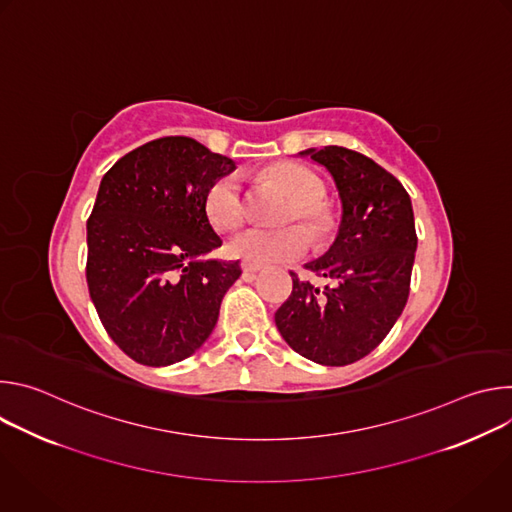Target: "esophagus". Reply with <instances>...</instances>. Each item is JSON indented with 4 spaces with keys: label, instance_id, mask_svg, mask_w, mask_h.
I'll return each mask as SVG.
<instances>
[{
    "label": "esophagus",
    "instance_id": "34e87169",
    "mask_svg": "<svg viewBox=\"0 0 512 512\" xmlns=\"http://www.w3.org/2000/svg\"><path fill=\"white\" fill-rule=\"evenodd\" d=\"M241 269H243V277H245V279H253V277H255V273H257V271H261V265L243 263V265H241Z\"/></svg>",
    "mask_w": 512,
    "mask_h": 512
}]
</instances>
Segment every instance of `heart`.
<instances>
[{"label": "heart", "instance_id": "heart-1", "mask_svg": "<svg viewBox=\"0 0 512 512\" xmlns=\"http://www.w3.org/2000/svg\"><path fill=\"white\" fill-rule=\"evenodd\" d=\"M263 178L279 186L289 198V206L281 218L283 225L302 222L311 233L297 226L277 231L247 229L235 235L227 253L251 265H273L294 261L308 253L312 239L324 245L336 231L332 208L322 200L324 184L308 168L294 162H275L263 170ZM204 212L208 223L218 231H233L245 221V196L237 174L216 178L204 194Z\"/></svg>", "mask_w": 512, "mask_h": 512}]
</instances>
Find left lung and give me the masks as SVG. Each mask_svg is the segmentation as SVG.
<instances>
[{
  "instance_id": "left-lung-1",
  "label": "left lung",
  "mask_w": 512,
  "mask_h": 512,
  "mask_svg": "<svg viewBox=\"0 0 512 512\" xmlns=\"http://www.w3.org/2000/svg\"><path fill=\"white\" fill-rule=\"evenodd\" d=\"M302 154L332 174L342 200L334 245L306 265L336 285L320 291L291 271L294 289L275 324L298 354L344 367L373 352L407 304L417 249L413 208L403 184L367 156L338 145Z\"/></svg>"
}]
</instances>
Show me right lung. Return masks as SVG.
Masks as SVG:
<instances>
[{
    "label": "right lung",
    "mask_w": 512,
    "mask_h": 512,
    "mask_svg": "<svg viewBox=\"0 0 512 512\" xmlns=\"http://www.w3.org/2000/svg\"><path fill=\"white\" fill-rule=\"evenodd\" d=\"M235 170L184 135L125 154L103 176L87 221V283L113 342L135 362L166 367L210 336L239 261L198 259L221 247L204 212L208 186Z\"/></svg>",
    "instance_id": "obj_1"
}]
</instances>
